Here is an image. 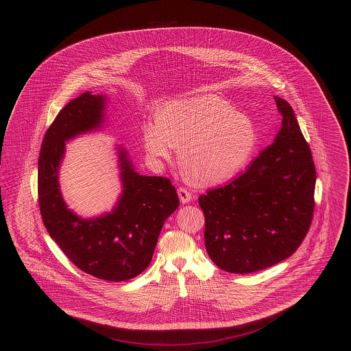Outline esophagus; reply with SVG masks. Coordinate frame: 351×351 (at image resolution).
<instances>
[{
  "label": "esophagus",
  "mask_w": 351,
  "mask_h": 351,
  "mask_svg": "<svg viewBox=\"0 0 351 351\" xmlns=\"http://www.w3.org/2000/svg\"><path fill=\"white\" fill-rule=\"evenodd\" d=\"M178 195H179V199L182 204H188L189 201L192 200V193H189L185 188H179Z\"/></svg>",
  "instance_id": "34e87169"
}]
</instances>
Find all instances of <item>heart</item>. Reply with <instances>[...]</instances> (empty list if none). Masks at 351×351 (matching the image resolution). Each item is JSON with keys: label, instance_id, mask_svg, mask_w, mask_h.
Here are the masks:
<instances>
[{"label": "heart", "instance_id": "obj_1", "mask_svg": "<svg viewBox=\"0 0 351 351\" xmlns=\"http://www.w3.org/2000/svg\"><path fill=\"white\" fill-rule=\"evenodd\" d=\"M143 146L154 166L172 160L179 146L180 165L197 185H216L250 162L258 132L246 114L212 93L167 102L160 114L142 126Z\"/></svg>", "mask_w": 351, "mask_h": 351}]
</instances>
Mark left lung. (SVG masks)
<instances>
[{"label":"left lung","instance_id":"8db88e82","mask_svg":"<svg viewBox=\"0 0 351 351\" xmlns=\"http://www.w3.org/2000/svg\"><path fill=\"white\" fill-rule=\"evenodd\" d=\"M274 100L283 116L274 142L233 182L199 197L206 252L232 274L255 272L291 256L313 217L312 152L291 105Z\"/></svg>","mask_w":351,"mask_h":351}]
</instances>
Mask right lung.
Returning a JSON list of instances; mask_svg holds the SVG:
<instances>
[{
    "instance_id": "1",
    "label": "right lung",
    "mask_w": 351,
    "mask_h": 351,
    "mask_svg": "<svg viewBox=\"0 0 351 351\" xmlns=\"http://www.w3.org/2000/svg\"><path fill=\"white\" fill-rule=\"evenodd\" d=\"M105 110L106 95L85 92L59 112L42 142L38 196L43 223L68 259L95 278L123 282L150 265L159 234L178 209L179 197L166 178L139 175L129 152L117 145L122 192L113 209L84 218L68 208L59 184L66 143L101 130Z\"/></svg>"
}]
</instances>
